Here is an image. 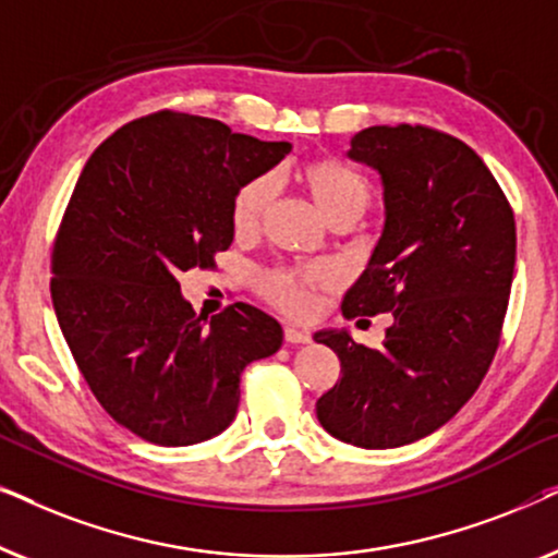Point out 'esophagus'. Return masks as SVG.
<instances>
[{
    "mask_svg": "<svg viewBox=\"0 0 558 558\" xmlns=\"http://www.w3.org/2000/svg\"><path fill=\"white\" fill-rule=\"evenodd\" d=\"M284 340L289 342V345H304V342H310V332L307 330H300V327L289 325L284 327Z\"/></svg>",
    "mask_w": 558,
    "mask_h": 558,
    "instance_id": "1",
    "label": "esophagus"
}]
</instances>
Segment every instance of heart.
<instances>
[{
	"mask_svg": "<svg viewBox=\"0 0 558 558\" xmlns=\"http://www.w3.org/2000/svg\"><path fill=\"white\" fill-rule=\"evenodd\" d=\"M300 180L307 187L312 203L327 218V223L335 220H350L355 223L373 203V185L365 174L353 167L335 162V159H315L300 167ZM274 201V180L269 174L248 180L233 197L231 220L239 233L256 231L266 210ZM330 271L312 269V271H277L269 274L264 281V292L281 310L302 312L312 310V289L330 281Z\"/></svg>",
	"mask_w": 558,
	"mask_h": 558,
	"instance_id": "obj_1",
	"label": "heart"
}]
</instances>
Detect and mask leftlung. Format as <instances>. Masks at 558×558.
Here are the masks:
<instances>
[{"mask_svg":"<svg viewBox=\"0 0 558 558\" xmlns=\"http://www.w3.org/2000/svg\"><path fill=\"white\" fill-rule=\"evenodd\" d=\"M350 159L378 170L386 223L342 315L391 312L380 348L348 330L315 332L340 357L317 399L335 439L391 449L460 411L490 368L515 269V220L493 172L468 144L429 126H368Z\"/></svg>","mask_w":558,"mask_h":558,"instance_id":"left-lung-1","label":"left lung"}]
</instances>
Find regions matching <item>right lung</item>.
<instances>
[{
    "mask_svg": "<svg viewBox=\"0 0 558 558\" xmlns=\"http://www.w3.org/2000/svg\"><path fill=\"white\" fill-rule=\"evenodd\" d=\"M289 149L157 111L113 132L75 182L52 243V307L106 414L151 445L223 432L243 368L281 348V325L246 302L197 317L178 277L216 266L235 193Z\"/></svg>",
    "mask_w": 558,
    "mask_h": 558,
    "instance_id": "add662e5",
    "label": "right lung"
}]
</instances>
